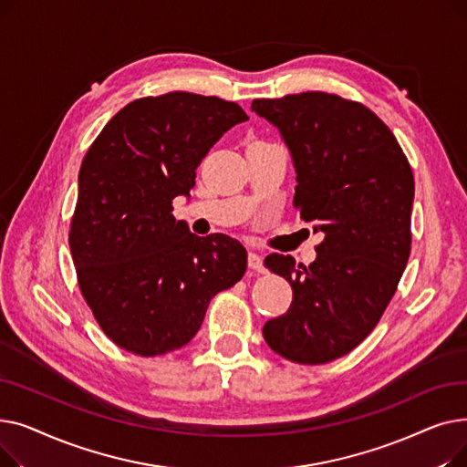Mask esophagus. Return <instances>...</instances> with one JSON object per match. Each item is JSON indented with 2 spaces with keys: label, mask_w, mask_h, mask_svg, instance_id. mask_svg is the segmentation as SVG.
<instances>
[{
  "label": "esophagus",
  "mask_w": 467,
  "mask_h": 467,
  "mask_svg": "<svg viewBox=\"0 0 467 467\" xmlns=\"http://www.w3.org/2000/svg\"><path fill=\"white\" fill-rule=\"evenodd\" d=\"M248 266L255 273H265L266 271L265 265H263V257L259 254H254V252L248 254Z\"/></svg>",
  "instance_id": "1"
}]
</instances>
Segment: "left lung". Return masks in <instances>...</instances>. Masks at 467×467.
<instances>
[{"instance_id": "obj_1", "label": "left lung", "mask_w": 467, "mask_h": 467, "mask_svg": "<svg viewBox=\"0 0 467 467\" xmlns=\"http://www.w3.org/2000/svg\"><path fill=\"white\" fill-rule=\"evenodd\" d=\"M297 171L293 206L326 236L308 266L271 254L293 301L263 327L278 356L320 365L352 352L382 317L410 255L414 178L396 136L367 106L310 90L261 98Z\"/></svg>"}]
</instances>
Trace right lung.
Instances as JSON below:
<instances>
[{"mask_svg":"<svg viewBox=\"0 0 467 467\" xmlns=\"http://www.w3.org/2000/svg\"><path fill=\"white\" fill-rule=\"evenodd\" d=\"M244 120L234 102L174 90L127 104L88 147L69 250L94 320L127 352L185 347L210 301L246 273L238 240L196 236L171 215L212 145Z\"/></svg>","mask_w":467,"mask_h":467,"instance_id":"obj_1","label":"right lung"}]
</instances>
